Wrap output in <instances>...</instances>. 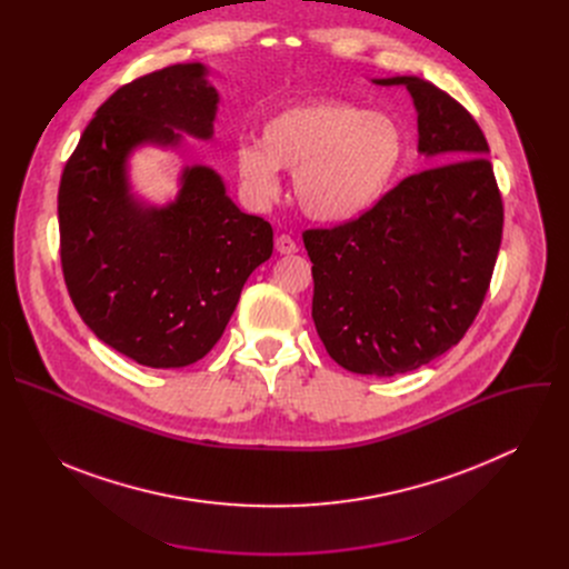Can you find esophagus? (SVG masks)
<instances>
[{
	"instance_id": "esophagus-1",
	"label": "esophagus",
	"mask_w": 569,
	"mask_h": 569,
	"mask_svg": "<svg viewBox=\"0 0 569 569\" xmlns=\"http://www.w3.org/2000/svg\"><path fill=\"white\" fill-rule=\"evenodd\" d=\"M274 248H277L279 254H295V252H297V242H295L292 236L281 233V236H277V240H274Z\"/></svg>"
}]
</instances>
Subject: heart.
Returning <instances> with one entry per match:
<instances>
[{"mask_svg": "<svg viewBox=\"0 0 569 569\" xmlns=\"http://www.w3.org/2000/svg\"><path fill=\"white\" fill-rule=\"evenodd\" d=\"M405 148V132L389 114L345 101H310L274 112L261 126L259 143H240L236 169L257 202L279 196V169L295 176L306 216L349 222L385 198Z\"/></svg>", "mask_w": 569, "mask_h": 569, "instance_id": "1", "label": "heart"}]
</instances>
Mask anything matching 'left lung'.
<instances>
[{
    "label": "left lung",
    "instance_id": "1",
    "mask_svg": "<svg viewBox=\"0 0 569 569\" xmlns=\"http://www.w3.org/2000/svg\"><path fill=\"white\" fill-rule=\"evenodd\" d=\"M419 150L432 169L408 176L365 216L306 229L312 321L329 356L353 373L415 371L470 329L498 261L505 204L489 143L472 114L417 76Z\"/></svg>",
    "mask_w": 569,
    "mask_h": 569
}]
</instances>
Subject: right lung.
Returning <instances> with one entry per match:
<instances>
[{
    "label": "right lung",
    "instance_id": "add662e5",
    "mask_svg": "<svg viewBox=\"0 0 569 569\" xmlns=\"http://www.w3.org/2000/svg\"><path fill=\"white\" fill-rule=\"evenodd\" d=\"M216 103L198 62L139 76L97 110L60 178L67 292L101 342L143 367L204 358L248 277L272 254V224L242 213L211 169H187L167 209H141L128 196L130 148L178 143L173 128L209 139Z\"/></svg>",
    "mask_w": 569,
    "mask_h": 569
}]
</instances>
